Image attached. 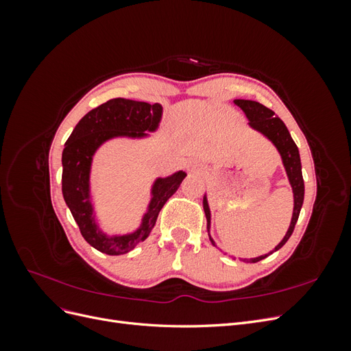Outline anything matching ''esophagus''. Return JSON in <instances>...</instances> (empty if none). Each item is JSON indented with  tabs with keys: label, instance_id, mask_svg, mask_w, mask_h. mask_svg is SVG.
<instances>
[{
	"label": "esophagus",
	"instance_id": "esophagus-1",
	"mask_svg": "<svg viewBox=\"0 0 351 351\" xmlns=\"http://www.w3.org/2000/svg\"><path fill=\"white\" fill-rule=\"evenodd\" d=\"M196 169H197V167H196V165H192V171H196Z\"/></svg>",
	"mask_w": 351,
	"mask_h": 351
}]
</instances>
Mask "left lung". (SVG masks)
<instances>
[{
    "label": "left lung",
    "mask_w": 351,
    "mask_h": 351,
    "mask_svg": "<svg viewBox=\"0 0 351 351\" xmlns=\"http://www.w3.org/2000/svg\"><path fill=\"white\" fill-rule=\"evenodd\" d=\"M236 105L244 111L246 117L249 119V124L250 127H253L254 130L261 132L262 134H265L268 139L277 146L278 152L281 154L282 162L285 167L287 176H289L290 184L293 187V193H294V210H293V218H291V224L287 234L284 236V239L281 240V243L275 247L271 253L277 252L278 249H281L284 244L287 243L293 234L295 222L299 219L300 215V209L303 205V199H304V183H303V176H302V162H300V155H299V149L294 143V141L291 139V136L287 130L285 124L282 123L281 119H278L275 112L269 108L265 107V105L256 102V101H247V99H236L234 101ZM204 209H205V215H206V221H208V231L210 228V212H209V206H208V200L206 196L204 197ZM210 243L215 244L214 240L209 237ZM269 253V254H271ZM268 254L265 256H259V258H253V259H243L244 262H259L262 259L267 258Z\"/></svg>",
    "instance_id": "1"
}]
</instances>
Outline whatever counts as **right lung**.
Listing matches in <instances>:
<instances>
[{"label": "right lung", "instance_id": "add662e5", "mask_svg": "<svg viewBox=\"0 0 351 351\" xmlns=\"http://www.w3.org/2000/svg\"><path fill=\"white\" fill-rule=\"evenodd\" d=\"M162 107L124 98L110 99L89 111L74 127L62 151V196L77 222L83 239L92 247L107 254H123L133 250L152 231L159 210L182 184L186 173L178 171L167 178H156L152 199L142 226L132 234L107 236L95 221L89 193V174L95 151L117 136L143 137L154 132L161 121Z\"/></svg>", "mask_w": 351, "mask_h": 351}]
</instances>
